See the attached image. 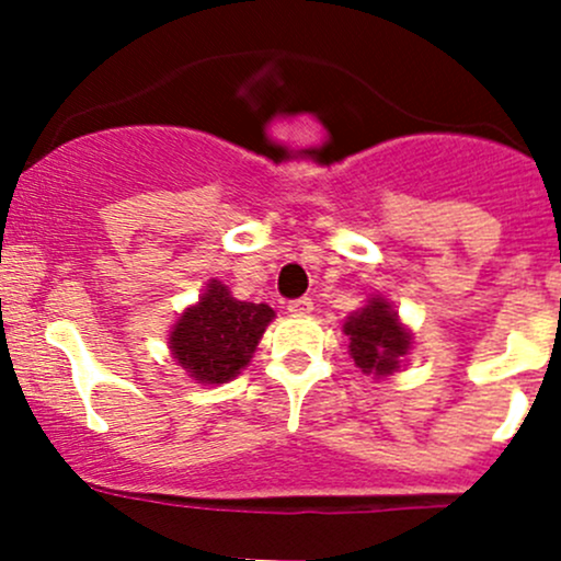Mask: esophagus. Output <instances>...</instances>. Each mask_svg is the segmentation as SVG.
<instances>
[{"label": "esophagus", "mask_w": 561, "mask_h": 561, "mask_svg": "<svg viewBox=\"0 0 561 561\" xmlns=\"http://www.w3.org/2000/svg\"><path fill=\"white\" fill-rule=\"evenodd\" d=\"M312 309H314L312 298H296V301L287 304V312L296 314V317H307L309 312H312Z\"/></svg>", "instance_id": "1"}]
</instances>
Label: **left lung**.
Wrapping results in <instances>:
<instances>
[{"mask_svg": "<svg viewBox=\"0 0 561 561\" xmlns=\"http://www.w3.org/2000/svg\"><path fill=\"white\" fill-rule=\"evenodd\" d=\"M342 331L350 342V358L375 380L396 375L412 350V331L386 296H371L358 312L344 320Z\"/></svg>", "mask_w": 561, "mask_h": 561, "instance_id": "obj_1", "label": "left lung"}]
</instances>
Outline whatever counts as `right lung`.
I'll use <instances>...</instances> for the list:
<instances>
[{"mask_svg": "<svg viewBox=\"0 0 561 561\" xmlns=\"http://www.w3.org/2000/svg\"><path fill=\"white\" fill-rule=\"evenodd\" d=\"M274 317L268 304L239 301L228 285L208 279L201 298L173 322L168 350L186 377L201 386H222L247 369Z\"/></svg>", "mask_w": 561, "mask_h": 561, "instance_id": "add662e5", "label": "right lung"}]
</instances>
